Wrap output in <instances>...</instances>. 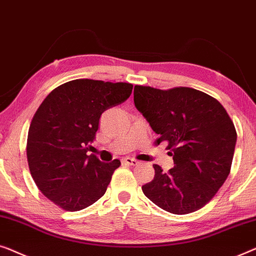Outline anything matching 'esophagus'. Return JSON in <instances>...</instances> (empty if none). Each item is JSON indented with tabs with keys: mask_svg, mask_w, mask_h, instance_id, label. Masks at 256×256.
Masks as SVG:
<instances>
[{
	"mask_svg": "<svg viewBox=\"0 0 256 256\" xmlns=\"http://www.w3.org/2000/svg\"><path fill=\"white\" fill-rule=\"evenodd\" d=\"M122 161H123V164H128V166H136V164H139L138 160L132 159V158H124V159L122 160Z\"/></svg>",
	"mask_w": 256,
	"mask_h": 256,
	"instance_id": "1",
	"label": "esophagus"
}]
</instances>
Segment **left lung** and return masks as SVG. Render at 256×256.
Here are the masks:
<instances>
[{"label": "left lung", "instance_id": "8db88e82", "mask_svg": "<svg viewBox=\"0 0 256 256\" xmlns=\"http://www.w3.org/2000/svg\"><path fill=\"white\" fill-rule=\"evenodd\" d=\"M136 108L159 134L156 145L167 142L174 167L142 186L158 206L186 214L208 204L231 170L236 142L234 124L214 97L188 87L161 89L136 86Z\"/></svg>", "mask_w": 256, "mask_h": 256}]
</instances>
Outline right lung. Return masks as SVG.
I'll return each instance as SVG.
<instances>
[{"label": "right lung", "mask_w": 256, "mask_h": 256, "mask_svg": "<svg viewBox=\"0 0 256 256\" xmlns=\"http://www.w3.org/2000/svg\"><path fill=\"white\" fill-rule=\"evenodd\" d=\"M126 82L78 78L46 96L32 118L26 156L32 178L42 195L64 211H80L106 192L120 160L100 162L88 156L106 109L131 95Z\"/></svg>", "instance_id": "obj_1"}]
</instances>
